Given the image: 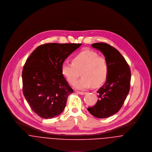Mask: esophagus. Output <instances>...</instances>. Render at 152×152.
<instances>
[{"label": "esophagus", "instance_id": "esophagus-1", "mask_svg": "<svg viewBox=\"0 0 152 152\" xmlns=\"http://www.w3.org/2000/svg\"><path fill=\"white\" fill-rule=\"evenodd\" d=\"M77 93L81 95H85L87 94V92H80V91H77Z\"/></svg>", "mask_w": 152, "mask_h": 152}]
</instances>
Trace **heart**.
<instances>
[{"mask_svg": "<svg viewBox=\"0 0 152 152\" xmlns=\"http://www.w3.org/2000/svg\"><path fill=\"white\" fill-rule=\"evenodd\" d=\"M72 63H64L61 66L63 75L72 84L78 77L80 72L83 77L74 84L78 89H86L91 87L102 85L107 80L109 65L107 58L100 56L94 51L86 50L80 52L72 58Z\"/></svg>", "mask_w": 152, "mask_h": 152, "instance_id": "b5f03b06", "label": "heart"}]
</instances>
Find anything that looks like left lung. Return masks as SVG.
<instances>
[{
    "label": "left lung",
    "instance_id": "obj_1",
    "mask_svg": "<svg viewBox=\"0 0 152 152\" xmlns=\"http://www.w3.org/2000/svg\"><path fill=\"white\" fill-rule=\"evenodd\" d=\"M91 45L107 58L109 72L105 84L96 92L97 102L88 110L96 118H106L118 112L127 97L130 90V68L122 54L108 44L96 43Z\"/></svg>",
    "mask_w": 152,
    "mask_h": 152
}]
</instances>
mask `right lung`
<instances>
[{
	"mask_svg": "<svg viewBox=\"0 0 152 152\" xmlns=\"http://www.w3.org/2000/svg\"><path fill=\"white\" fill-rule=\"evenodd\" d=\"M81 44L47 43L39 46L27 59L22 71L23 95L33 111L44 119L59 115L73 92L61 66Z\"/></svg>",
	"mask_w": 152,
	"mask_h": 152,
	"instance_id": "1",
	"label": "right lung"
}]
</instances>
